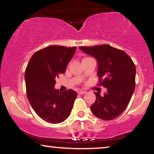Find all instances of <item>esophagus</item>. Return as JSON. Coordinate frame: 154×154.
<instances>
[{
  "instance_id": "obj_1",
  "label": "esophagus",
  "mask_w": 154,
  "mask_h": 154,
  "mask_svg": "<svg viewBox=\"0 0 154 154\" xmlns=\"http://www.w3.org/2000/svg\"><path fill=\"white\" fill-rule=\"evenodd\" d=\"M86 92L85 91H83V90H79L78 91V94H85Z\"/></svg>"
}]
</instances>
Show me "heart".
Returning <instances> with one entry per match:
<instances>
[{
	"instance_id": "1",
	"label": "heart",
	"mask_w": 154,
	"mask_h": 154,
	"mask_svg": "<svg viewBox=\"0 0 154 154\" xmlns=\"http://www.w3.org/2000/svg\"><path fill=\"white\" fill-rule=\"evenodd\" d=\"M88 58H89V57H84L83 60H85V59H88Z\"/></svg>"
}]
</instances>
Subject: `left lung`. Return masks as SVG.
<instances>
[{"label": "left lung", "mask_w": 154, "mask_h": 154, "mask_svg": "<svg viewBox=\"0 0 154 154\" xmlns=\"http://www.w3.org/2000/svg\"><path fill=\"white\" fill-rule=\"evenodd\" d=\"M80 49L97 61L99 85L107 88L103 96L94 92L96 100L90 106L91 111L104 121L116 119L127 108L135 88L133 61L123 50L109 45L82 46Z\"/></svg>", "instance_id": "obj_1"}]
</instances>
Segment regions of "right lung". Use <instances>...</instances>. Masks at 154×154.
<instances>
[{
	"label": "right lung",
	"mask_w": 154,
	"mask_h": 154,
	"mask_svg": "<svg viewBox=\"0 0 154 154\" xmlns=\"http://www.w3.org/2000/svg\"><path fill=\"white\" fill-rule=\"evenodd\" d=\"M76 47L51 45L35 52L25 70L26 95L36 114L50 123H60L69 116L76 92L61 93L54 89L56 78L64 73Z\"/></svg>",
	"instance_id": "obj_1"
}]
</instances>
